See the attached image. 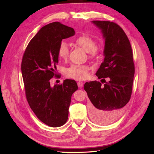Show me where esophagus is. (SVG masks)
<instances>
[{
    "mask_svg": "<svg viewBox=\"0 0 154 154\" xmlns=\"http://www.w3.org/2000/svg\"><path fill=\"white\" fill-rule=\"evenodd\" d=\"M83 84H84V83H83L82 82H78V86L79 88H82L83 86Z\"/></svg>",
    "mask_w": 154,
    "mask_h": 154,
    "instance_id": "1",
    "label": "esophagus"
}]
</instances>
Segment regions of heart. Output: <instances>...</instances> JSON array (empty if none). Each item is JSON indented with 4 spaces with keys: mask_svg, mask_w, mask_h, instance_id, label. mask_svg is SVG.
Segmentation results:
<instances>
[{
    "mask_svg": "<svg viewBox=\"0 0 154 154\" xmlns=\"http://www.w3.org/2000/svg\"><path fill=\"white\" fill-rule=\"evenodd\" d=\"M75 44L87 52L91 58H95L98 55L99 51L96 47V41L90 36L83 35L78 37L75 40ZM57 53L60 60L65 61L67 59L69 49L66 42L62 41L60 42ZM66 74L67 77L75 80H85L88 76V67L80 65H72L66 69Z\"/></svg>",
    "mask_w": 154,
    "mask_h": 154,
    "instance_id": "heart-1",
    "label": "heart"
}]
</instances>
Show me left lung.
Wrapping results in <instances>:
<instances>
[{
  "label": "left lung",
  "instance_id": "8db88e82",
  "mask_svg": "<svg viewBox=\"0 0 154 154\" xmlns=\"http://www.w3.org/2000/svg\"><path fill=\"white\" fill-rule=\"evenodd\" d=\"M105 41L104 60L96 75L101 80L110 79L103 86L97 81L84 85L91 101L90 112L94 122L108 125L122 115L132 94L135 72L130 41L122 27L109 21L93 20Z\"/></svg>",
  "mask_w": 154,
  "mask_h": 154
}]
</instances>
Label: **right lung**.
Listing matches in <instances>:
<instances>
[{"instance_id": "add662e5", "label": "right lung", "mask_w": 154, "mask_h": 154, "mask_svg": "<svg viewBox=\"0 0 154 154\" xmlns=\"http://www.w3.org/2000/svg\"><path fill=\"white\" fill-rule=\"evenodd\" d=\"M75 35L72 27L55 22L39 30L27 45L21 71L27 102L42 122L51 127H61L68 119L71 96L76 82L65 80L62 85H50L57 76L58 48L63 39Z\"/></svg>"}]
</instances>
